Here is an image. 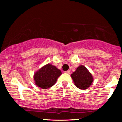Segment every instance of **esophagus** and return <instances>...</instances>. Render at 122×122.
I'll use <instances>...</instances> for the list:
<instances>
[{
	"label": "esophagus",
	"instance_id": "34e87169",
	"mask_svg": "<svg viewBox=\"0 0 122 122\" xmlns=\"http://www.w3.org/2000/svg\"><path fill=\"white\" fill-rule=\"evenodd\" d=\"M65 73H68V74H70L71 73V71H70V70H68V71H65Z\"/></svg>",
	"mask_w": 122,
	"mask_h": 122
}]
</instances>
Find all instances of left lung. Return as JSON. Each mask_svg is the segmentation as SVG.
<instances>
[{
	"label": "left lung",
	"instance_id": "8db88e82",
	"mask_svg": "<svg viewBox=\"0 0 122 122\" xmlns=\"http://www.w3.org/2000/svg\"><path fill=\"white\" fill-rule=\"evenodd\" d=\"M71 77L76 86L82 90L89 88L93 80L91 73L83 65L79 66L75 72L71 74Z\"/></svg>",
	"mask_w": 122,
	"mask_h": 122
}]
</instances>
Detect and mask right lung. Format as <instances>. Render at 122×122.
Listing matches in <instances>:
<instances>
[{"label":"right lung","instance_id":"1","mask_svg":"<svg viewBox=\"0 0 122 122\" xmlns=\"http://www.w3.org/2000/svg\"><path fill=\"white\" fill-rule=\"evenodd\" d=\"M61 74V71L55 66L46 64L34 73L35 84L42 89H47L55 84Z\"/></svg>","mask_w":122,"mask_h":122}]
</instances>
